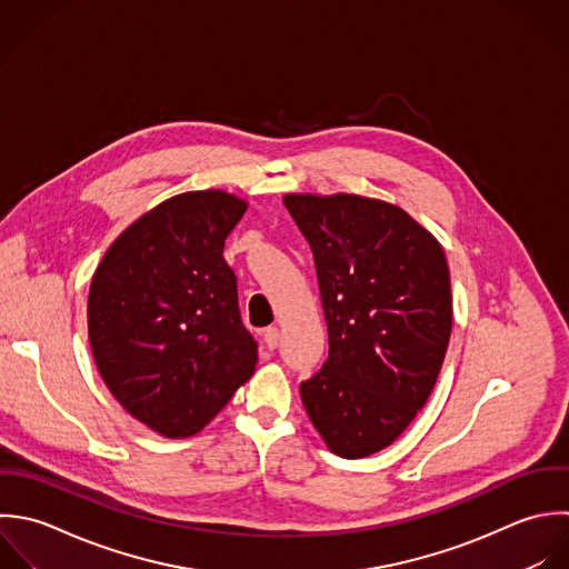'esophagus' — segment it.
<instances>
[{"mask_svg":"<svg viewBox=\"0 0 569 569\" xmlns=\"http://www.w3.org/2000/svg\"><path fill=\"white\" fill-rule=\"evenodd\" d=\"M279 337H281V332H279L277 326H270V328L263 330V341H266V346H268L270 350H274V348L279 346Z\"/></svg>","mask_w":569,"mask_h":569,"instance_id":"obj_1","label":"esophagus"}]
</instances>
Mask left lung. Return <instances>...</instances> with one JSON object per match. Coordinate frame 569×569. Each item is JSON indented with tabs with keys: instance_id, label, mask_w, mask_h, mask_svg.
<instances>
[{
	"instance_id": "8db88e82",
	"label": "left lung",
	"mask_w": 569,
	"mask_h": 569,
	"mask_svg": "<svg viewBox=\"0 0 569 569\" xmlns=\"http://www.w3.org/2000/svg\"><path fill=\"white\" fill-rule=\"evenodd\" d=\"M315 257L328 361L301 383L306 412L343 459L388 448L426 406L450 343L441 243L403 208L361 194H286Z\"/></svg>"
}]
</instances>
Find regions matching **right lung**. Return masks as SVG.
Here are the masks:
<instances>
[{"mask_svg": "<svg viewBox=\"0 0 569 569\" xmlns=\"http://www.w3.org/2000/svg\"><path fill=\"white\" fill-rule=\"evenodd\" d=\"M248 201L226 190L170 197L130 223L88 292L97 370L121 408L166 439L201 432L252 377L223 246Z\"/></svg>", "mask_w": 569, "mask_h": 569, "instance_id": "1", "label": "right lung"}]
</instances>
